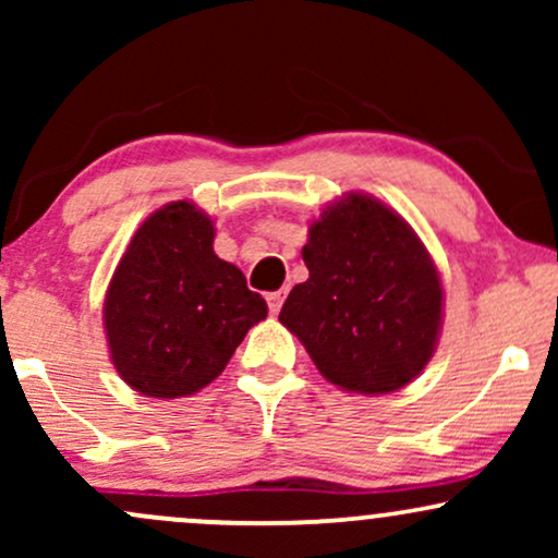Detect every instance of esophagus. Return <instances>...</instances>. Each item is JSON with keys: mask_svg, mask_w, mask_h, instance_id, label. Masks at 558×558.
<instances>
[{"mask_svg": "<svg viewBox=\"0 0 558 558\" xmlns=\"http://www.w3.org/2000/svg\"><path fill=\"white\" fill-rule=\"evenodd\" d=\"M283 299H286V291H272V293H267V306H270L272 315H278L280 306H283Z\"/></svg>", "mask_w": 558, "mask_h": 558, "instance_id": "esophagus-1", "label": "esophagus"}]
</instances>
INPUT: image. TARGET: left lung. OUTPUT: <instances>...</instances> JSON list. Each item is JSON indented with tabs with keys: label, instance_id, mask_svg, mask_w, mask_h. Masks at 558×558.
I'll use <instances>...</instances> for the list:
<instances>
[{
	"label": "left lung",
	"instance_id": "left-lung-1",
	"mask_svg": "<svg viewBox=\"0 0 558 558\" xmlns=\"http://www.w3.org/2000/svg\"><path fill=\"white\" fill-rule=\"evenodd\" d=\"M310 278L280 323L332 386L380 396L412 383L435 354L444 286L425 243L393 209L345 194L323 209L301 248Z\"/></svg>",
	"mask_w": 558,
	"mask_h": 558
}]
</instances>
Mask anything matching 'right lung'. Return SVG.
<instances>
[{
  "label": "right lung",
  "instance_id": "add662e5",
  "mask_svg": "<svg viewBox=\"0 0 558 558\" xmlns=\"http://www.w3.org/2000/svg\"><path fill=\"white\" fill-rule=\"evenodd\" d=\"M213 217L170 202L146 217L105 299L114 369L155 399L191 396L215 380L248 328L267 317L235 265L213 248Z\"/></svg>",
  "mask_w": 558,
  "mask_h": 558
}]
</instances>
